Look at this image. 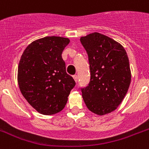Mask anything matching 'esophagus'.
Returning <instances> with one entry per match:
<instances>
[{
	"mask_svg": "<svg viewBox=\"0 0 149 149\" xmlns=\"http://www.w3.org/2000/svg\"><path fill=\"white\" fill-rule=\"evenodd\" d=\"M73 79H74V80L77 83V80H78V76L77 75H74L73 76Z\"/></svg>",
	"mask_w": 149,
	"mask_h": 149,
	"instance_id": "34e87169",
	"label": "esophagus"
}]
</instances>
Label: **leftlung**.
<instances>
[{"label":"left lung","instance_id":"left-lung-1","mask_svg":"<svg viewBox=\"0 0 149 149\" xmlns=\"http://www.w3.org/2000/svg\"><path fill=\"white\" fill-rule=\"evenodd\" d=\"M88 55L91 79L81 87L87 108L104 115L117 109L126 95L131 83L127 52L112 38L94 32L80 38Z\"/></svg>","mask_w":149,"mask_h":149}]
</instances>
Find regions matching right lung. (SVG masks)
I'll use <instances>...</instances> for the list:
<instances>
[{"label":"right lung","mask_w":149,"mask_h":149,"mask_svg":"<svg viewBox=\"0 0 149 149\" xmlns=\"http://www.w3.org/2000/svg\"><path fill=\"white\" fill-rule=\"evenodd\" d=\"M69 38L49 36L34 41L20 59L17 81L27 101L39 113L51 115L65 107L76 82L66 73L62 52Z\"/></svg>","instance_id":"obj_1"}]
</instances>
